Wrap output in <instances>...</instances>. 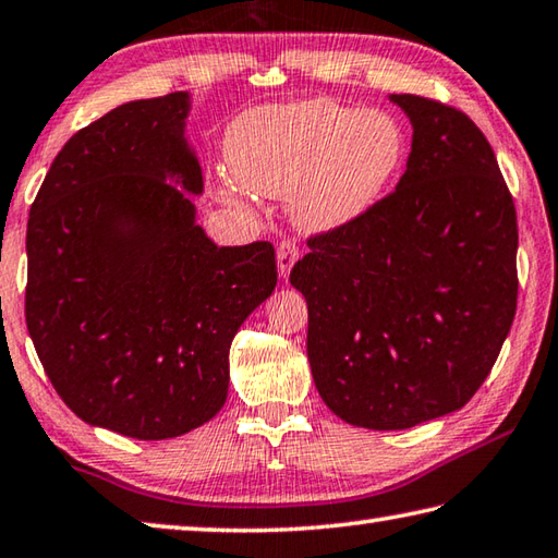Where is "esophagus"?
<instances>
[{"mask_svg":"<svg viewBox=\"0 0 558 558\" xmlns=\"http://www.w3.org/2000/svg\"><path fill=\"white\" fill-rule=\"evenodd\" d=\"M301 255L299 245L293 243V240H281V243L277 245V267H279V277L287 279L291 267L296 265V259Z\"/></svg>","mask_w":558,"mask_h":558,"instance_id":"esophagus-1","label":"esophagus"}]
</instances>
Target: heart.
I'll return each instance as SVG.
<instances>
[{
  "label": "heart",
  "instance_id": "b5f03b06",
  "mask_svg": "<svg viewBox=\"0 0 558 558\" xmlns=\"http://www.w3.org/2000/svg\"><path fill=\"white\" fill-rule=\"evenodd\" d=\"M405 155V133L391 113L356 111L330 99L252 109L226 135V160L250 192L289 196L291 218L308 233L350 226L381 198ZM216 196L247 206L233 182Z\"/></svg>",
  "mask_w": 558,
  "mask_h": 558
}]
</instances>
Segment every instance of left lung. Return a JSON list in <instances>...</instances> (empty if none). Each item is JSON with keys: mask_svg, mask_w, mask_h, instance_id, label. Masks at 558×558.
Instances as JSON below:
<instances>
[{"mask_svg": "<svg viewBox=\"0 0 558 558\" xmlns=\"http://www.w3.org/2000/svg\"><path fill=\"white\" fill-rule=\"evenodd\" d=\"M413 125L396 192L308 240L291 287L335 415L405 429L464 408L518 308V216L486 135L454 107L391 94Z\"/></svg>", "mask_w": 558, "mask_h": 558, "instance_id": "8db88e82", "label": "left lung"}]
</instances>
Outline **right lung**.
Here are the masks:
<instances>
[{
	"mask_svg": "<svg viewBox=\"0 0 558 558\" xmlns=\"http://www.w3.org/2000/svg\"><path fill=\"white\" fill-rule=\"evenodd\" d=\"M192 99L116 107L58 153L28 214L26 325L65 405L94 427L170 439L228 398L240 325L277 287L275 247H218L196 223Z\"/></svg>",
	"mask_w": 558,
	"mask_h": 558,
	"instance_id": "right-lung-1",
	"label": "right lung"
}]
</instances>
